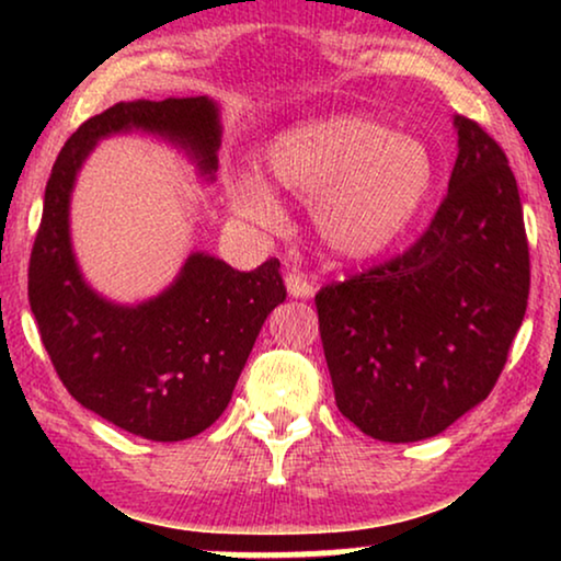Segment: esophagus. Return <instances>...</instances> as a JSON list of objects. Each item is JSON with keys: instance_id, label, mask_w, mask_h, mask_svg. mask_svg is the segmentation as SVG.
<instances>
[{"instance_id": "1", "label": "esophagus", "mask_w": 561, "mask_h": 561, "mask_svg": "<svg viewBox=\"0 0 561 561\" xmlns=\"http://www.w3.org/2000/svg\"><path fill=\"white\" fill-rule=\"evenodd\" d=\"M286 288H288V296H294V298H311L313 296V286L298 273L286 275Z\"/></svg>"}]
</instances>
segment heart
<instances>
[{
    "label": "heart",
    "mask_w": 561,
    "mask_h": 561,
    "mask_svg": "<svg viewBox=\"0 0 561 561\" xmlns=\"http://www.w3.org/2000/svg\"><path fill=\"white\" fill-rule=\"evenodd\" d=\"M260 179L227 186L237 217L275 229V196L311 204L319 240L344 263H367L403 240L434 188V158L419 137L390 133L365 114L298 122L265 142Z\"/></svg>",
    "instance_id": "heart-1"
}]
</instances>
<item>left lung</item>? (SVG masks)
<instances>
[{
    "mask_svg": "<svg viewBox=\"0 0 561 561\" xmlns=\"http://www.w3.org/2000/svg\"><path fill=\"white\" fill-rule=\"evenodd\" d=\"M457 160L426 234L317 294L336 409L380 442L442 434L493 390L528 301L524 209L508 158L455 114Z\"/></svg>",
    "mask_w": 561,
    "mask_h": 561,
    "instance_id": "left-lung-1",
    "label": "left lung"
}]
</instances>
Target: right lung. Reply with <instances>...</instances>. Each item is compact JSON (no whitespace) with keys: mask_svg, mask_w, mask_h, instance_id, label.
Here are the masks:
<instances>
[{"mask_svg":"<svg viewBox=\"0 0 561 561\" xmlns=\"http://www.w3.org/2000/svg\"><path fill=\"white\" fill-rule=\"evenodd\" d=\"M140 133L188 158L206 183L219 168L221 110L209 96L135 99L83 122L45 186L27 296L58 378L83 409L152 442L202 434L232 401L267 313L286 301L278 260L242 273L196 250L158 296L119 304L81 273L71 196L106 137Z\"/></svg>","mask_w":561,"mask_h":561,"instance_id":"right-lung-1","label":"right lung"}]
</instances>
